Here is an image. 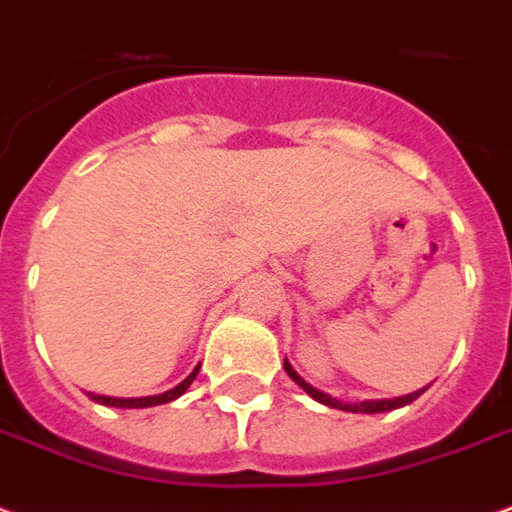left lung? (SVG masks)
I'll list each match as a JSON object with an SVG mask.
<instances>
[{
    "label": "left lung",
    "mask_w": 512,
    "mask_h": 512,
    "mask_svg": "<svg viewBox=\"0 0 512 512\" xmlns=\"http://www.w3.org/2000/svg\"><path fill=\"white\" fill-rule=\"evenodd\" d=\"M283 368H286V374L292 376L294 382L300 384L302 390L311 395V398H316L319 404L333 406V409H343V412H363V414L390 412V409H398V406L412 404L414 398H420V395H423V390H420V393H409V395H404V398H390V401H363V404H341L338 398L322 393V390H316V387H311V384L305 382V379H300V374H297V371H294V368L289 363H283Z\"/></svg>",
    "instance_id": "1"
}]
</instances>
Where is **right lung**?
I'll return each mask as SVG.
<instances>
[{"label":"right lung","instance_id":"add662e5","mask_svg":"<svg viewBox=\"0 0 512 512\" xmlns=\"http://www.w3.org/2000/svg\"><path fill=\"white\" fill-rule=\"evenodd\" d=\"M196 374H199V368H196V371H193V374H190L185 382H179L174 390H169V393H160V395H149V398H108V395H95V393H87V395L92 398V401H98V404H103V406H119V409H144V406L169 404V401L179 398V395L188 390L190 382L196 379Z\"/></svg>","mask_w":512,"mask_h":512}]
</instances>
